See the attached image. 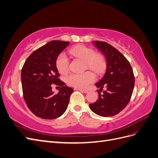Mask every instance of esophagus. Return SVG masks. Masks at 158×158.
Returning a JSON list of instances; mask_svg holds the SVG:
<instances>
[{
    "mask_svg": "<svg viewBox=\"0 0 158 158\" xmlns=\"http://www.w3.org/2000/svg\"><path fill=\"white\" fill-rule=\"evenodd\" d=\"M75 89H76V90H80V91H81V92H82L85 93V94L89 92V91L87 90V89H80V88H75Z\"/></svg>",
    "mask_w": 158,
    "mask_h": 158,
    "instance_id": "esophagus-1",
    "label": "esophagus"
}]
</instances>
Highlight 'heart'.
Wrapping results in <instances>:
<instances>
[{
  "label": "heart",
  "instance_id": "heart-1",
  "mask_svg": "<svg viewBox=\"0 0 158 158\" xmlns=\"http://www.w3.org/2000/svg\"><path fill=\"white\" fill-rule=\"evenodd\" d=\"M69 52L76 57L85 60V68H88L96 74H102L106 69V63L104 57L99 53H95L92 48L85 45H76L69 50ZM56 67L59 73L65 74L69 70V61L66 56L61 53L57 56ZM95 76L92 72L87 71L81 74H71L66 78V82L76 88H85L94 82Z\"/></svg>",
  "mask_w": 158,
  "mask_h": 158
}]
</instances>
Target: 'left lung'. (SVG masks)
I'll return each instance as SVG.
<instances>
[{
	"instance_id": "8db88e82",
	"label": "left lung",
	"mask_w": 158,
	"mask_h": 158,
	"mask_svg": "<svg viewBox=\"0 0 158 158\" xmlns=\"http://www.w3.org/2000/svg\"><path fill=\"white\" fill-rule=\"evenodd\" d=\"M94 45L105 55L107 70L103 77L95 85L100 89L98 99L89 104V108L102 117L114 116L122 111L130 102L134 86L135 75L128 60L121 52L104 41H94ZM106 90L101 94L102 88Z\"/></svg>"
}]
</instances>
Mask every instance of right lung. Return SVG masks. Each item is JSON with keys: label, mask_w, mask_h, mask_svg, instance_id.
I'll use <instances>...</instances> for the list:
<instances>
[{"label": "right lung", "mask_w": 158, "mask_h": 158, "mask_svg": "<svg viewBox=\"0 0 158 158\" xmlns=\"http://www.w3.org/2000/svg\"><path fill=\"white\" fill-rule=\"evenodd\" d=\"M69 44V41H51L33 51L23 64L21 72L23 99L38 117L58 118L68 107L74 89L60 80L56 60ZM52 85L61 86L59 93L52 92Z\"/></svg>", "instance_id": "obj_1"}]
</instances>
